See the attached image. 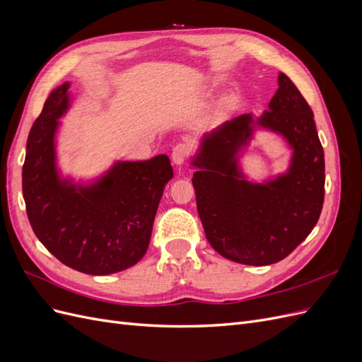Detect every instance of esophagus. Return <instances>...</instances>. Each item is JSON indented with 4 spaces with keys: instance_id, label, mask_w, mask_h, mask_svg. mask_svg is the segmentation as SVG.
<instances>
[{
    "instance_id": "1",
    "label": "esophagus",
    "mask_w": 362,
    "mask_h": 362,
    "mask_svg": "<svg viewBox=\"0 0 362 362\" xmlns=\"http://www.w3.org/2000/svg\"><path fill=\"white\" fill-rule=\"evenodd\" d=\"M189 154H190V148L187 145L180 144V145L175 146L173 151H172V161H173L175 166H182L184 161L187 160Z\"/></svg>"
}]
</instances>
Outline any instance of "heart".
Masks as SVG:
<instances>
[{
    "label": "heart",
    "mask_w": 362,
    "mask_h": 362,
    "mask_svg": "<svg viewBox=\"0 0 362 362\" xmlns=\"http://www.w3.org/2000/svg\"><path fill=\"white\" fill-rule=\"evenodd\" d=\"M229 107H231V100H229V98H226V100H223V103H222V108H223V110H228Z\"/></svg>",
    "instance_id": "obj_1"
}]
</instances>
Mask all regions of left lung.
Returning <instances> with one entry per match:
<instances>
[{
	"label": "left lung",
	"mask_w": 362,
	"mask_h": 362,
	"mask_svg": "<svg viewBox=\"0 0 362 362\" xmlns=\"http://www.w3.org/2000/svg\"><path fill=\"white\" fill-rule=\"evenodd\" d=\"M257 130L276 134L292 154L286 173L250 179L244 151ZM205 237L222 257L269 266L310 235L325 199V154L308 103L286 74L262 115H242L205 133L190 158Z\"/></svg>",
	"instance_id": "obj_1"
}]
</instances>
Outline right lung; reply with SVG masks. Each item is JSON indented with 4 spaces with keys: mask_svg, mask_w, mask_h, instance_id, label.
I'll return each instance as SVG.
<instances>
[{
    "mask_svg": "<svg viewBox=\"0 0 362 362\" xmlns=\"http://www.w3.org/2000/svg\"><path fill=\"white\" fill-rule=\"evenodd\" d=\"M71 81L52 89L33 124L23 168L30 225L64 266L87 275L122 272L146 254L170 160H113L93 178H74L59 163L60 119L72 105Z\"/></svg>",
    "mask_w": 362,
    "mask_h": 362,
    "instance_id": "right-lung-1",
    "label": "right lung"
}]
</instances>
